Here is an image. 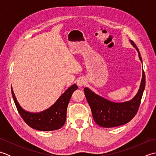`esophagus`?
I'll return each instance as SVG.
<instances>
[{"mask_svg":"<svg viewBox=\"0 0 156 156\" xmlns=\"http://www.w3.org/2000/svg\"><path fill=\"white\" fill-rule=\"evenodd\" d=\"M86 84V81L84 80V79H79V80L77 81V85L79 87H82Z\"/></svg>","mask_w":156,"mask_h":156,"instance_id":"34e87169","label":"esophagus"}]
</instances>
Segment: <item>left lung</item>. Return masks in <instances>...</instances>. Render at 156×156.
<instances>
[{"mask_svg": "<svg viewBox=\"0 0 156 156\" xmlns=\"http://www.w3.org/2000/svg\"><path fill=\"white\" fill-rule=\"evenodd\" d=\"M138 51L139 58L142 62L140 51L133 41H130ZM145 87V75L143 69L140 88L132 100L116 103L94 94L90 89L85 88L84 94L90 105L92 117L96 123L102 127H114L127 123L137 114L141 104L142 95Z\"/></svg>", "mask_w": 156, "mask_h": 156, "instance_id": "8db88e82", "label": "left lung"}]
</instances>
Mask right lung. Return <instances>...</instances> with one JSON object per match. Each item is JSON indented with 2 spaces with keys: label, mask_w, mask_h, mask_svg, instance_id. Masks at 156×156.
<instances>
[{
  "label": "right lung",
  "mask_w": 156,
  "mask_h": 156,
  "mask_svg": "<svg viewBox=\"0 0 156 156\" xmlns=\"http://www.w3.org/2000/svg\"><path fill=\"white\" fill-rule=\"evenodd\" d=\"M78 89L72 85L63 94L50 108L38 113L27 112L20 107L11 87V92L16 107L22 119L29 127L39 131H49L60 129L65 124L67 107L72 93Z\"/></svg>",
  "instance_id": "add662e5"
}]
</instances>
